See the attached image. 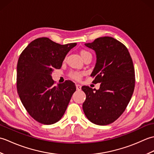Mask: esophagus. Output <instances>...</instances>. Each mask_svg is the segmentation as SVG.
Listing matches in <instances>:
<instances>
[{
    "label": "esophagus",
    "mask_w": 154,
    "mask_h": 154,
    "mask_svg": "<svg viewBox=\"0 0 154 154\" xmlns=\"http://www.w3.org/2000/svg\"><path fill=\"white\" fill-rule=\"evenodd\" d=\"M76 89L77 91H81V86L80 85H76Z\"/></svg>",
    "instance_id": "esophagus-1"
}]
</instances>
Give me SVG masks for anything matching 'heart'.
<instances>
[{"label":"heart","mask_w":154,"mask_h":154,"mask_svg":"<svg viewBox=\"0 0 154 154\" xmlns=\"http://www.w3.org/2000/svg\"><path fill=\"white\" fill-rule=\"evenodd\" d=\"M80 54H81V57H83L84 55H87L88 54H90V53L89 51H87L86 50H82V51H81ZM82 75H83V73H79V72H77V71L71 72V73H70V76L72 78H73V79H76V80L81 79V77H82Z\"/></svg>","instance_id":"obj_1"}]
</instances>
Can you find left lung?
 Instances as JSON below:
<instances>
[{
    "label": "left lung",
    "mask_w": 154,
    "mask_h": 154,
    "mask_svg": "<svg viewBox=\"0 0 154 154\" xmlns=\"http://www.w3.org/2000/svg\"><path fill=\"white\" fill-rule=\"evenodd\" d=\"M85 45L96 53L91 76L100 85L98 90L81 88L86 94L83 110L91 122L107 125L119 119L131 99L135 85L133 61L125 45L112 37H100Z\"/></svg>",
    "instance_id": "1"
}]
</instances>
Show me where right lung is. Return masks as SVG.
Wrapping results in <instances>:
<instances>
[{
    "mask_svg": "<svg viewBox=\"0 0 154 154\" xmlns=\"http://www.w3.org/2000/svg\"><path fill=\"white\" fill-rule=\"evenodd\" d=\"M76 45H61L40 38L30 42L20 55L18 93L28 114L38 122L49 125L58 122L76 91L71 81L54 85L51 77L53 71L61 68L66 55Z\"/></svg>",
    "mask_w": 154,
    "mask_h": 154,
    "instance_id": "obj_1",
    "label": "right lung"
}]
</instances>
